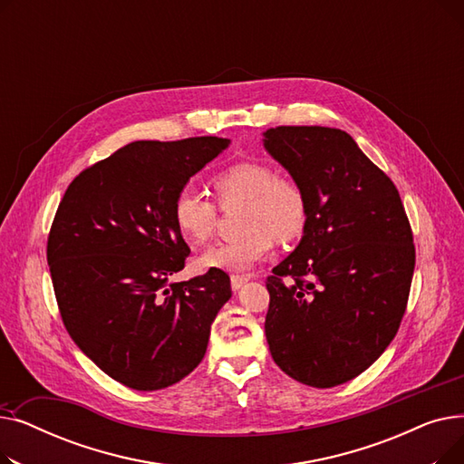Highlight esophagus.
Instances as JSON below:
<instances>
[{
  "label": "esophagus",
  "instance_id": "esophagus-1",
  "mask_svg": "<svg viewBox=\"0 0 464 464\" xmlns=\"http://www.w3.org/2000/svg\"><path fill=\"white\" fill-rule=\"evenodd\" d=\"M246 282H248V278L242 276V275H233V276H231V287H233V291H238Z\"/></svg>",
  "mask_w": 464,
  "mask_h": 464
}]
</instances>
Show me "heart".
Masks as SVG:
<instances>
[{"instance_id": "obj_1", "label": "heart", "mask_w": 464, "mask_h": 464, "mask_svg": "<svg viewBox=\"0 0 464 464\" xmlns=\"http://www.w3.org/2000/svg\"><path fill=\"white\" fill-rule=\"evenodd\" d=\"M212 189L222 208L242 203L238 216L242 235L207 248L199 256L203 269L246 273L271 254L275 238L291 242L306 229L308 201L303 188L294 179L276 175L269 163H235L212 179ZM170 214L179 233L191 245H203L214 233V203L189 186L175 195Z\"/></svg>"}]
</instances>
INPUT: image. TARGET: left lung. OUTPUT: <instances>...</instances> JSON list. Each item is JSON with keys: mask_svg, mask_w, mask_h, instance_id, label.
<instances>
[{"mask_svg": "<svg viewBox=\"0 0 464 464\" xmlns=\"http://www.w3.org/2000/svg\"><path fill=\"white\" fill-rule=\"evenodd\" d=\"M263 146L308 201L299 246L266 278V343L287 376L334 387L367 371L399 331L416 266L411 227L392 179L346 131L278 126Z\"/></svg>", "mask_w": 464, "mask_h": 464, "instance_id": "obj_1", "label": "left lung"}]
</instances>
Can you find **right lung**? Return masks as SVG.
Instances as JSON below:
<instances>
[{"instance_id": "1", "label": "right lung", "mask_w": 464, "mask_h": 464, "mask_svg": "<svg viewBox=\"0 0 464 464\" xmlns=\"http://www.w3.org/2000/svg\"><path fill=\"white\" fill-rule=\"evenodd\" d=\"M229 139L135 140L84 169L60 201L46 261L63 325L112 380L156 392L205 357L229 299L224 271L170 282L189 248L175 227V195Z\"/></svg>"}]
</instances>
